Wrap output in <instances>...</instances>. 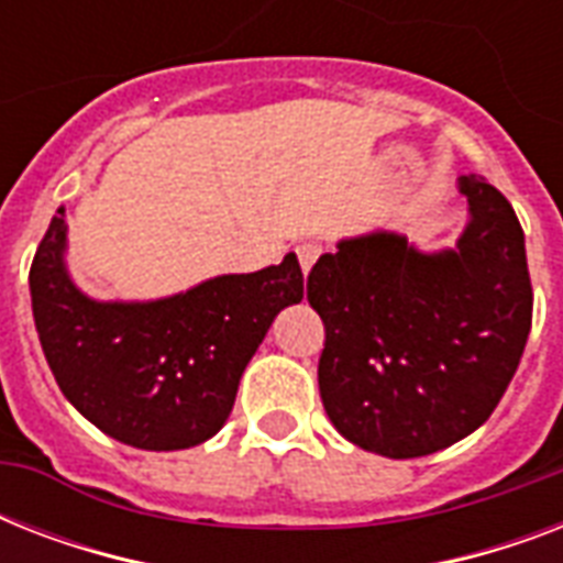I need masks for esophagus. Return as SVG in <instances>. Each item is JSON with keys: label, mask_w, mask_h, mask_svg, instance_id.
<instances>
[{"label": "esophagus", "mask_w": 563, "mask_h": 563, "mask_svg": "<svg viewBox=\"0 0 563 563\" xmlns=\"http://www.w3.org/2000/svg\"><path fill=\"white\" fill-rule=\"evenodd\" d=\"M295 251H298V263L300 268H303V274H309V268H312V265L318 263V256H321V245H318V242H300Z\"/></svg>", "instance_id": "34e87169"}]
</instances>
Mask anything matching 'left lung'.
I'll return each mask as SVG.
<instances>
[{
  "instance_id": "obj_1",
  "label": "left lung",
  "mask_w": 563,
  "mask_h": 563,
  "mask_svg": "<svg viewBox=\"0 0 563 563\" xmlns=\"http://www.w3.org/2000/svg\"><path fill=\"white\" fill-rule=\"evenodd\" d=\"M471 224L455 251L418 254L397 233L342 242L307 277L324 321L318 388L362 450L418 459L479 429L532 330L523 228L485 178L459 180Z\"/></svg>"
}]
</instances>
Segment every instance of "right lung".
<instances>
[{
    "mask_svg": "<svg viewBox=\"0 0 563 563\" xmlns=\"http://www.w3.org/2000/svg\"><path fill=\"white\" fill-rule=\"evenodd\" d=\"M64 210L31 263V309L60 391L104 435L187 450L224 427L274 316L303 298L298 256L154 303H96L64 272Z\"/></svg>",
    "mask_w": 563,
    "mask_h": 563,
    "instance_id": "right-lung-1",
    "label": "right lung"
}]
</instances>
